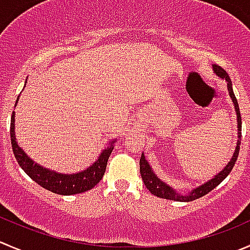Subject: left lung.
<instances>
[{
    "mask_svg": "<svg viewBox=\"0 0 250 250\" xmlns=\"http://www.w3.org/2000/svg\"><path fill=\"white\" fill-rule=\"evenodd\" d=\"M212 68H214V72L220 77V78H225L227 81V88H229V96H231L232 101H233L234 108H236L237 121H238V140H237V146H236V150H234V154L233 156H232L231 161L227 164V166L225 167L219 174H216L211 181L207 182V183H204L203 186L193 189L189 194H187V195L178 194V193H176L173 189H172L171 187L167 186V184L164 183L162 181H160L159 177L152 172L151 167H150V165L147 164V161L145 160L144 154H142L139 166H140V174H142L143 182H144L145 187L149 189V192L151 193V194L156 195V197L159 198H162V199L177 200V202H192V200L199 199V198L204 197L205 194L211 192L214 188H216V187L219 186V184L221 183L227 176H229V172L232 171V168H233L234 164H236L237 161V157H238V154H239V145H241V137H242V118H241V112H239L238 103H237V99L236 96H234L233 89H232L231 79H229L227 72L225 71L224 68H221L220 66H217V64H214Z\"/></svg>",
    "mask_w": 250,
    "mask_h": 250,
    "instance_id": "left-lung-1",
    "label": "left lung"
}]
</instances>
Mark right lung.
Wrapping results in <instances>:
<instances>
[{
    "instance_id": "1",
    "label": "right lung",
    "mask_w": 250,
    "mask_h": 250,
    "mask_svg": "<svg viewBox=\"0 0 250 250\" xmlns=\"http://www.w3.org/2000/svg\"><path fill=\"white\" fill-rule=\"evenodd\" d=\"M11 143L17 162L34 182H36L39 186H41L45 189L56 193V194L72 195L86 192V190L94 188L101 181L106 171V165H107L108 157L113 150V143L115 142H112L111 146L104 150L95 164L91 165L85 171L76 174H62L55 171H50V169L39 166L38 164H34L33 160L26 156L25 152L21 150V147H19V145L16 142L14 112L12 113L11 117Z\"/></svg>"
}]
</instances>
